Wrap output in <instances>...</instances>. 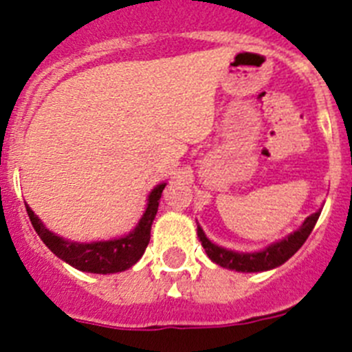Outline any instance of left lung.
Returning a JSON list of instances; mask_svg holds the SVG:
<instances>
[{
  "label": "left lung",
  "mask_w": 352,
  "mask_h": 352,
  "mask_svg": "<svg viewBox=\"0 0 352 352\" xmlns=\"http://www.w3.org/2000/svg\"><path fill=\"white\" fill-rule=\"evenodd\" d=\"M321 211L310 214L309 219L305 220L303 226L298 229L296 232H292L291 236H287L285 239L278 241V243L272 245V247L264 248V250L256 252V254H238V252L226 250L222 247H217L214 243H211L210 239L204 236L203 229L197 227V238L201 241V245L206 250L208 257H210L213 263H217L219 266L227 270H236V272H266V270L276 268L284 264L289 257H292L301 248V245L307 241V238L312 232L314 226H316L317 219H319Z\"/></svg>",
  "instance_id": "left-lung-1"
}]
</instances>
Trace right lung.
I'll return each instance as SVG.
<instances>
[{
    "label": "right lung",
    "mask_w": 352,
    "mask_h": 352,
    "mask_svg": "<svg viewBox=\"0 0 352 352\" xmlns=\"http://www.w3.org/2000/svg\"><path fill=\"white\" fill-rule=\"evenodd\" d=\"M164 188H166V183L158 185L149 194L148 208H146L139 226L125 238L111 239V241H95V243L65 241L63 238L52 234L49 229H45L43 223L38 220V217L30 210V206H26V211L31 223L35 227L36 234L60 259H63L65 263L80 270V272L105 275V273H118L123 272V270H129L130 266H133L141 259L149 243L151 223H153L155 214H157L158 201H160Z\"/></svg>",
    "instance_id": "add662e5"
}]
</instances>
